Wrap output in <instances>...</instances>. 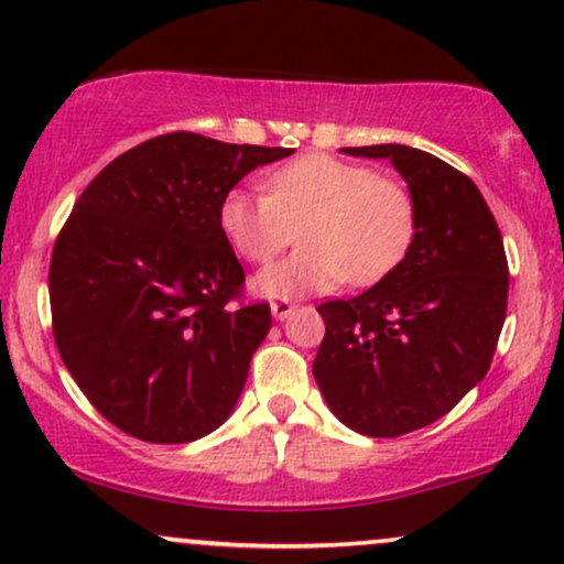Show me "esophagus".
I'll return each instance as SVG.
<instances>
[{
  "label": "esophagus",
  "instance_id": "1",
  "mask_svg": "<svg viewBox=\"0 0 564 564\" xmlns=\"http://www.w3.org/2000/svg\"><path fill=\"white\" fill-rule=\"evenodd\" d=\"M295 308H297V305L290 303V301H274V303H271V314H274L276 322H284V318L293 314Z\"/></svg>",
  "mask_w": 564,
  "mask_h": 564
}]
</instances>
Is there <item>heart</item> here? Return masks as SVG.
Here are the masks:
<instances>
[{"label":"heart","instance_id":"obj_1","mask_svg":"<svg viewBox=\"0 0 564 564\" xmlns=\"http://www.w3.org/2000/svg\"><path fill=\"white\" fill-rule=\"evenodd\" d=\"M219 227L240 259L267 263L290 242V259L256 276V293L288 297L329 293L345 280L377 284L405 261L419 232V206L398 177L329 154H305L263 177V196L229 191Z\"/></svg>","mask_w":564,"mask_h":564}]
</instances>
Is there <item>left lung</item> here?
<instances>
[{
  "label": "left lung",
  "mask_w": 564,
  "mask_h": 564,
  "mask_svg": "<svg viewBox=\"0 0 564 564\" xmlns=\"http://www.w3.org/2000/svg\"><path fill=\"white\" fill-rule=\"evenodd\" d=\"M389 159L419 206L413 248L392 274L318 305L326 335L314 379L345 426L402 436L460 402L489 371L510 271L495 214L474 180L400 143L343 149Z\"/></svg>",
  "instance_id": "1"
}]
</instances>
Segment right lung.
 I'll list each match as a JSON object with an SVG mask.
<instances>
[{"label": "right lung", "mask_w": 564, "mask_h": 564, "mask_svg": "<svg viewBox=\"0 0 564 564\" xmlns=\"http://www.w3.org/2000/svg\"><path fill=\"white\" fill-rule=\"evenodd\" d=\"M293 149L166 133L90 180L48 267L54 343L75 384L135 440L183 444L227 421L271 326L240 301L221 200Z\"/></svg>", "instance_id": "1"}]
</instances>
